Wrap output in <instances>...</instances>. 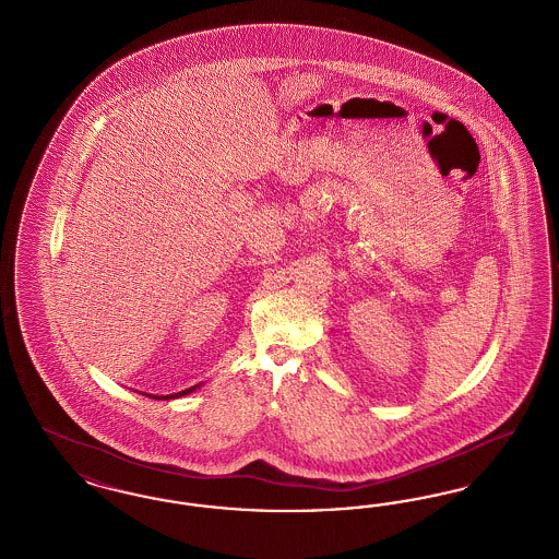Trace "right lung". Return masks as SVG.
Returning a JSON list of instances; mask_svg holds the SVG:
<instances>
[{
    "instance_id": "1",
    "label": "right lung",
    "mask_w": 559,
    "mask_h": 559,
    "mask_svg": "<svg viewBox=\"0 0 559 559\" xmlns=\"http://www.w3.org/2000/svg\"><path fill=\"white\" fill-rule=\"evenodd\" d=\"M199 385H192V388H188V390H182V392H178V394H167V396H151V394H146L148 399H159V400H174L180 399V396H187L190 392H194Z\"/></svg>"
}]
</instances>
